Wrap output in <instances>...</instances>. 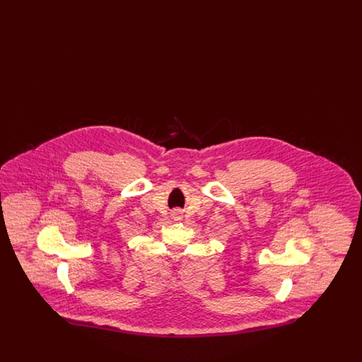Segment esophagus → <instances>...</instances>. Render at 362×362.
I'll list each match as a JSON object with an SVG mask.
<instances>
[{
  "label": "esophagus",
  "instance_id": "34e87169",
  "mask_svg": "<svg viewBox=\"0 0 362 362\" xmlns=\"http://www.w3.org/2000/svg\"><path fill=\"white\" fill-rule=\"evenodd\" d=\"M182 214V210L180 209H175L173 211V216H180Z\"/></svg>",
  "mask_w": 362,
  "mask_h": 362
}]
</instances>
